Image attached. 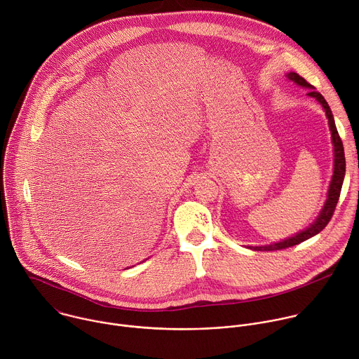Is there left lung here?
Wrapping results in <instances>:
<instances>
[{"label": "left lung", "instance_id": "obj_1", "mask_svg": "<svg viewBox=\"0 0 359 359\" xmlns=\"http://www.w3.org/2000/svg\"><path fill=\"white\" fill-rule=\"evenodd\" d=\"M287 78L290 81H293L294 83H297L302 88H307L310 89L309 96L314 97L324 109L325 116L328 118V126L331 130V138H332V146H334V174L330 182V189H328V195H327V201L324 203V208L321 209L318 218L304 231H302L300 233L289 238V239H284L281 242L277 243H271V245H264V246H249V249L252 250H262V252H271V250H280V249H285V248H292L294 245H299L313 236H316L317 233H320L331 221L337 202L339 199V194H341V188H342V182H344V177H345V156H344V146H342V141L339 138V134L337 131L335 127V121L331 113V109L328 106V103L325 102V99L323 97L321 93L316 92V88L311 86L304 78H302L296 72H290L287 75Z\"/></svg>", "mask_w": 359, "mask_h": 359}]
</instances>
